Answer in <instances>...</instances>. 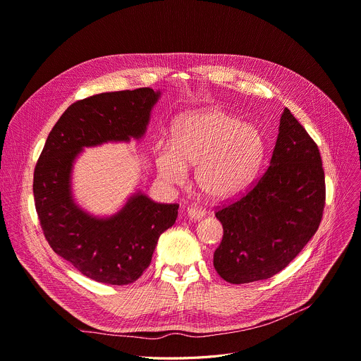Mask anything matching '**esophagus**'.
Masks as SVG:
<instances>
[{"instance_id": "esophagus-1", "label": "esophagus", "mask_w": 361, "mask_h": 361, "mask_svg": "<svg viewBox=\"0 0 361 361\" xmlns=\"http://www.w3.org/2000/svg\"><path fill=\"white\" fill-rule=\"evenodd\" d=\"M187 214L192 220H199V219H203L206 216V209L199 207V206H190L187 209Z\"/></svg>"}]
</instances>
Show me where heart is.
<instances>
[{
  "label": "heart",
  "mask_w": 361,
  "mask_h": 361,
  "mask_svg": "<svg viewBox=\"0 0 361 361\" xmlns=\"http://www.w3.org/2000/svg\"><path fill=\"white\" fill-rule=\"evenodd\" d=\"M264 155L259 130L223 111H203L183 116L171 144L155 147L159 177L181 184L187 166L195 169V183L210 199H231L253 178Z\"/></svg>",
  "instance_id": "heart-1"
}]
</instances>
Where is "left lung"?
I'll use <instances>...</instances> for the list:
<instances>
[{"label": "left lung", "mask_w": 361, "mask_h": 361, "mask_svg": "<svg viewBox=\"0 0 361 361\" xmlns=\"http://www.w3.org/2000/svg\"><path fill=\"white\" fill-rule=\"evenodd\" d=\"M324 206L319 149L285 108L271 166L236 199L216 207L223 226L213 256L216 272L231 283L272 278L315 235Z\"/></svg>", "instance_id": "left-lung-1"}]
</instances>
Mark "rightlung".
Listing matches in <instances>:
<instances>
[{
  "instance_id": "obj_1",
  "label": "right lung",
  "mask_w": 361,
  "mask_h": 361,
  "mask_svg": "<svg viewBox=\"0 0 361 361\" xmlns=\"http://www.w3.org/2000/svg\"><path fill=\"white\" fill-rule=\"evenodd\" d=\"M158 96L140 87L76 101L50 130L36 164L32 192L46 240L96 282H135L149 267L159 236L176 223L178 204L155 203L138 192L115 216L92 217L72 200V164L83 147L141 138Z\"/></svg>"
}]
</instances>
